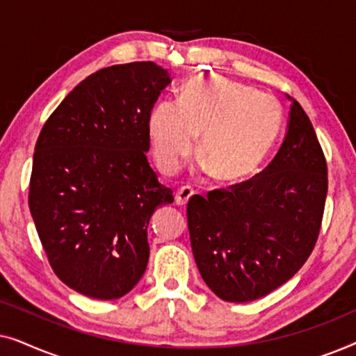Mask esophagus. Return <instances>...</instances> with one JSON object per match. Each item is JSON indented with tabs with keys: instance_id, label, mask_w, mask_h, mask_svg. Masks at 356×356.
<instances>
[{
	"instance_id": "1",
	"label": "esophagus",
	"mask_w": 356,
	"mask_h": 356,
	"mask_svg": "<svg viewBox=\"0 0 356 356\" xmlns=\"http://www.w3.org/2000/svg\"><path fill=\"white\" fill-rule=\"evenodd\" d=\"M194 191L189 186H183L181 189H178V193L175 194V202H177V206L179 207H184L188 204L189 199L193 197Z\"/></svg>"
}]
</instances>
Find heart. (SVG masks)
Instances as JSON below:
<instances>
[{
    "label": "heart",
    "instance_id": "b5f03b06",
    "mask_svg": "<svg viewBox=\"0 0 356 356\" xmlns=\"http://www.w3.org/2000/svg\"><path fill=\"white\" fill-rule=\"evenodd\" d=\"M284 115L272 95L252 87L199 76L189 81L178 104L165 100L149 118V138L157 167L175 173L191 155H199L217 183L240 184L259 172L279 139Z\"/></svg>",
    "mask_w": 356,
    "mask_h": 356
}]
</instances>
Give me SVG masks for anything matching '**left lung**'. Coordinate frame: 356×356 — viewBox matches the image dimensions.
Wrapping results in <instances>:
<instances>
[{"label":"left lung","instance_id":"obj_1","mask_svg":"<svg viewBox=\"0 0 356 356\" xmlns=\"http://www.w3.org/2000/svg\"><path fill=\"white\" fill-rule=\"evenodd\" d=\"M289 99V129L272 162L248 181L188 202L197 269L223 301L269 295L301 269L318 241L327 163L308 115Z\"/></svg>","mask_w":356,"mask_h":356}]
</instances>
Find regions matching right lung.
Segmentation results:
<instances>
[{
	"mask_svg": "<svg viewBox=\"0 0 356 356\" xmlns=\"http://www.w3.org/2000/svg\"><path fill=\"white\" fill-rule=\"evenodd\" d=\"M170 82L152 61L104 67L40 131L29 207L51 269L77 293L116 300L144 275L149 220L173 202L145 155L150 111Z\"/></svg>",
	"mask_w": 356,
	"mask_h": 356,
	"instance_id": "1",
	"label": "right lung"
}]
</instances>
